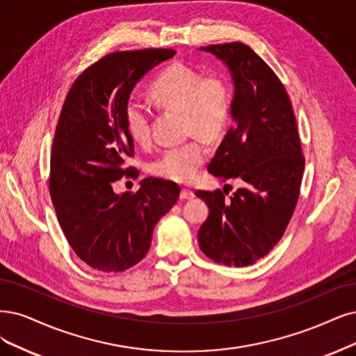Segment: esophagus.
<instances>
[{"mask_svg": "<svg viewBox=\"0 0 356 356\" xmlns=\"http://www.w3.org/2000/svg\"><path fill=\"white\" fill-rule=\"evenodd\" d=\"M193 196H195V193H193L191 189H181V191H180V200H183V201L192 200Z\"/></svg>", "mask_w": 356, "mask_h": 356, "instance_id": "1", "label": "esophagus"}]
</instances>
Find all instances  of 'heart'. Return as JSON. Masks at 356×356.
<instances>
[{
	"label": "heart",
	"mask_w": 356,
	"mask_h": 356,
	"mask_svg": "<svg viewBox=\"0 0 356 356\" xmlns=\"http://www.w3.org/2000/svg\"><path fill=\"white\" fill-rule=\"evenodd\" d=\"M149 97L165 110L181 111L188 134L214 142L225 134L232 115V94L221 74L202 76L183 63H173L160 72L149 85ZM126 130L139 147L151 142L149 110L139 101H129L124 108ZM208 156L201 139H192L165 149L152 164L158 177L188 183L198 175Z\"/></svg>",
	"instance_id": "obj_1"
}]
</instances>
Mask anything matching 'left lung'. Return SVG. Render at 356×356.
Listing matches in <instances>:
<instances>
[{
	"label": "left lung",
	"mask_w": 356,
	"mask_h": 356,
	"mask_svg": "<svg viewBox=\"0 0 356 356\" xmlns=\"http://www.w3.org/2000/svg\"><path fill=\"white\" fill-rule=\"evenodd\" d=\"M201 49L225 61L234 82V124L208 171L222 181L238 179L245 188L229 198L226 189L195 193L209 208L198 242L213 261L245 267L270 254L284 234L299 200L305 158L291 98L270 65L242 42Z\"/></svg>",
	"instance_id": "obj_1"
}]
</instances>
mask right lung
<instances>
[{
	"mask_svg": "<svg viewBox=\"0 0 356 356\" xmlns=\"http://www.w3.org/2000/svg\"><path fill=\"white\" fill-rule=\"evenodd\" d=\"M175 49L115 51L77 76L64 99L52 142L49 195L74 254L104 273H120L148 254L154 227L179 200L173 181L148 177L135 193L115 195L113 183L136 179L126 165L135 154L124 108L130 92Z\"/></svg>",
	"mask_w": 356,
	"mask_h": 356,
	"instance_id": "right-lung-1",
	"label": "right lung"
}]
</instances>
